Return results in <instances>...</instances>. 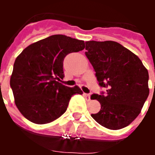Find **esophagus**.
<instances>
[{
	"instance_id": "34e87169",
	"label": "esophagus",
	"mask_w": 155,
	"mask_h": 155,
	"mask_svg": "<svg viewBox=\"0 0 155 155\" xmlns=\"http://www.w3.org/2000/svg\"><path fill=\"white\" fill-rule=\"evenodd\" d=\"M84 96L85 97L86 100L87 101H90L91 100V98H90V95L88 94H86V93H84Z\"/></svg>"
}]
</instances>
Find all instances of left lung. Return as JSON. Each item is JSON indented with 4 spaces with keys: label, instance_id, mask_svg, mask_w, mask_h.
I'll return each mask as SVG.
<instances>
[{
    "label": "left lung",
    "instance_id": "1",
    "mask_svg": "<svg viewBox=\"0 0 155 155\" xmlns=\"http://www.w3.org/2000/svg\"><path fill=\"white\" fill-rule=\"evenodd\" d=\"M85 55L106 93L93 94L101 104L91 117L102 127L120 130L140 114L148 97V71L139 57L114 41L85 42Z\"/></svg>",
    "mask_w": 155,
    "mask_h": 155
}]
</instances>
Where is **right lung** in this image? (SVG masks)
I'll return each instance as SVG.
<instances>
[{"mask_svg":"<svg viewBox=\"0 0 155 155\" xmlns=\"http://www.w3.org/2000/svg\"><path fill=\"white\" fill-rule=\"evenodd\" d=\"M84 47L83 40L53 35L29 45L18 56L10 85L15 103L27 120L36 124L51 123L65 113L72 95L83 94L78 86L59 81L64 78V57Z\"/></svg>","mask_w":155,"mask_h":155,"instance_id":"right-lung-1","label":"right lung"}]
</instances>
